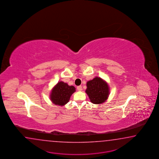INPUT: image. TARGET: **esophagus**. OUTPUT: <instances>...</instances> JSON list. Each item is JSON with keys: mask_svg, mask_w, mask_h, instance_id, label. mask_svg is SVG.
Wrapping results in <instances>:
<instances>
[{"mask_svg": "<svg viewBox=\"0 0 159 159\" xmlns=\"http://www.w3.org/2000/svg\"><path fill=\"white\" fill-rule=\"evenodd\" d=\"M77 89H78V91H82V87H81V85L78 86V87H77Z\"/></svg>", "mask_w": 159, "mask_h": 159, "instance_id": "1", "label": "esophagus"}]
</instances>
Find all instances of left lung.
Returning <instances> with one entry per match:
<instances>
[{
  "label": "left lung",
  "instance_id": "8db88e82",
  "mask_svg": "<svg viewBox=\"0 0 159 159\" xmlns=\"http://www.w3.org/2000/svg\"><path fill=\"white\" fill-rule=\"evenodd\" d=\"M86 93L91 102L100 104L105 102L110 94V88L107 83L102 78L95 77L87 81Z\"/></svg>",
  "mask_w": 159,
  "mask_h": 159
}]
</instances>
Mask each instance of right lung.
I'll return each mask as SVG.
<instances>
[{
	"label": "right lung",
	"instance_id": "add662e5",
	"mask_svg": "<svg viewBox=\"0 0 159 159\" xmlns=\"http://www.w3.org/2000/svg\"><path fill=\"white\" fill-rule=\"evenodd\" d=\"M72 85H68L66 83L59 81L52 89L50 94V99L55 105L62 106L69 102L71 95L76 90Z\"/></svg>",
	"mask_w": 159,
	"mask_h": 159
}]
</instances>
